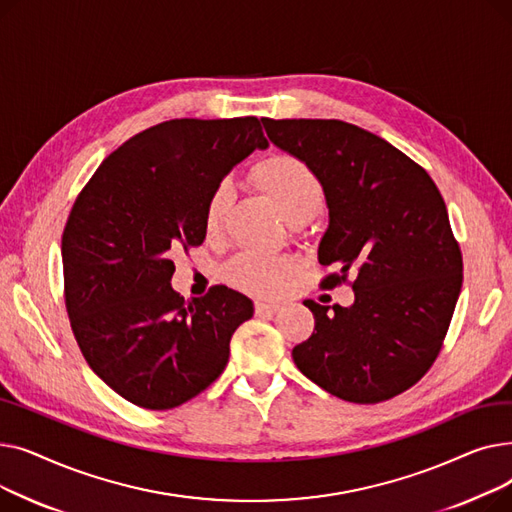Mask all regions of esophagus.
I'll return each instance as SVG.
<instances>
[{"label": "esophagus", "instance_id": "obj_1", "mask_svg": "<svg viewBox=\"0 0 512 512\" xmlns=\"http://www.w3.org/2000/svg\"><path fill=\"white\" fill-rule=\"evenodd\" d=\"M255 311H257V315H274V313H278V311H280V305H276V303H265V301H257V303H255Z\"/></svg>", "mask_w": 512, "mask_h": 512}]
</instances>
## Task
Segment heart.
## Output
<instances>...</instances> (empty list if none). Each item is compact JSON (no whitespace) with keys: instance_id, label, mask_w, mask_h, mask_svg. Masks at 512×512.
<instances>
[{"instance_id":"1","label":"heart","mask_w":512,"mask_h":512,"mask_svg":"<svg viewBox=\"0 0 512 512\" xmlns=\"http://www.w3.org/2000/svg\"><path fill=\"white\" fill-rule=\"evenodd\" d=\"M255 178L288 222L303 218L311 220L321 205H324V186H321L315 172L299 157L272 155L257 166ZM232 197L234 188L230 180H222L213 188L205 205L207 232L213 234L222 228ZM292 267L294 263L288 257L240 253L224 267V278L242 290L274 294L282 288L284 278L292 272Z\"/></svg>"}]
</instances>
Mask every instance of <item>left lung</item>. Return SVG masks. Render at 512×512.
I'll use <instances>...</instances> for the list:
<instances>
[{
	"instance_id": "1",
	"label": "left lung",
	"mask_w": 512,
	"mask_h": 512,
	"mask_svg": "<svg viewBox=\"0 0 512 512\" xmlns=\"http://www.w3.org/2000/svg\"><path fill=\"white\" fill-rule=\"evenodd\" d=\"M278 149L315 172L330 224L321 265L336 263V286L353 282L351 307L305 301L315 317L294 365L326 392L359 405L417 384L436 361L463 286V257L446 203L429 174L378 134L342 120H272Z\"/></svg>"
}]
</instances>
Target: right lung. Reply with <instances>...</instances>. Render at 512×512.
I'll list each match as a JSON object with an SVG mask.
<instances>
[{
    "label": "right lung",
    "instance_id": "obj_1",
    "mask_svg": "<svg viewBox=\"0 0 512 512\" xmlns=\"http://www.w3.org/2000/svg\"><path fill=\"white\" fill-rule=\"evenodd\" d=\"M255 116L170 120L103 159L62 236L66 309L89 367L122 398L166 411L220 378L253 301L228 286L184 301L172 255L205 240L211 191L255 149Z\"/></svg>",
    "mask_w": 512,
    "mask_h": 512
}]
</instances>
